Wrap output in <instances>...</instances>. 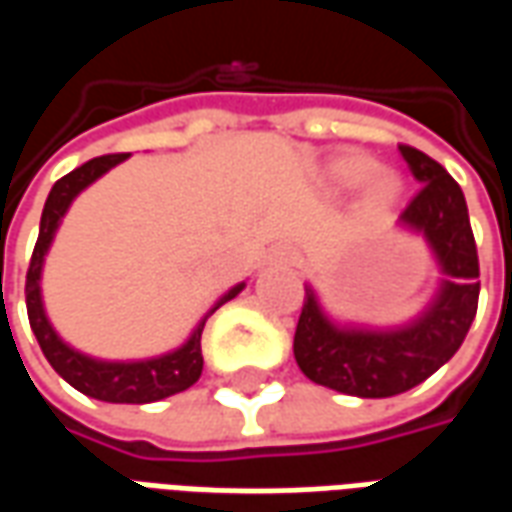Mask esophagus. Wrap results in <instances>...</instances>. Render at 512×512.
I'll use <instances>...</instances> for the list:
<instances>
[{"mask_svg":"<svg viewBox=\"0 0 512 512\" xmlns=\"http://www.w3.org/2000/svg\"><path fill=\"white\" fill-rule=\"evenodd\" d=\"M277 255H279V260H285V263H290V260H296V249H293V246H282Z\"/></svg>","mask_w":512,"mask_h":512,"instance_id":"esophagus-1","label":"esophagus"}]
</instances>
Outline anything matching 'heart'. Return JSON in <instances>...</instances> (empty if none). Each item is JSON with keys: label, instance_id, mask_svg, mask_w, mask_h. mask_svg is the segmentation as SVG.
<instances>
[{"label": "heart", "instance_id": "obj_1", "mask_svg": "<svg viewBox=\"0 0 512 512\" xmlns=\"http://www.w3.org/2000/svg\"><path fill=\"white\" fill-rule=\"evenodd\" d=\"M376 169L373 164V158L367 156H343L337 158L332 164V175L337 183H343V186H359V183H365L367 180V189H365V200L367 205L373 208V211H386L392 202L397 200V194H400V183H397L395 175H389V172H376L373 179L369 178Z\"/></svg>", "mask_w": 512, "mask_h": 512}]
</instances>
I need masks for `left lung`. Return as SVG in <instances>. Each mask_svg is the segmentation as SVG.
Wrapping results in <instances>:
<instances>
[{"mask_svg": "<svg viewBox=\"0 0 512 512\" xmlns=\"http://www.w3.org/2000/svg\"><path fill=\"white\" fill-rule=\"evenodd\" d=\"M400 156L422 183L400 224L428 241L441 282L425 312L397 329L337 326L307 288L293 354L310 381L343 395L392 397L414 389L450 362L477 315L480 263L461 186L417 147L400 145Z\"/></svg>", "mask_w": 512, "mask_h": 512, "instance_id": "1", "label": "left lung"}]
</instances>
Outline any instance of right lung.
<instances>
[{
  "label": "right lung",
  "mask_w": 512,
  "mask_h": 512,
  "mask_svg": "<svg viewBox=\"0 0 512 512\" xmlns=\"http://www.w3.org/2000/svg\"><path fill=\"white\" fill-rule=\"evenodd\" d=\"M126 158L128 153L90 158L87 164L76 167L51 186L49 200L43 205V216H40L38 244H35V252H32V260H29L24 293H27L29 326H32L35 337H38L40 351L49 359V365L73 389H79L82 395L95 397V400H106V403H153V400L178 395L183 389H189L191 384H197V378L202 373L200 340L205 321L222 304L235 299L244 290V282L227 290L222 299L202 315V321L197 323V329L191 332L189 340L164 356H153V359H142V362H101V359L79 354L76 348L62 343V337L54 332V326H51L49 318H46V310H43V296H40L43 260H46V252H49L51 241H54V233L60 227L62 216L71 208L76 194L87 189L90 183H95L104 172L117 167L120 161H126Z\"/></svg>",
  "instance_id": "obj_1"
}]
</instances>
